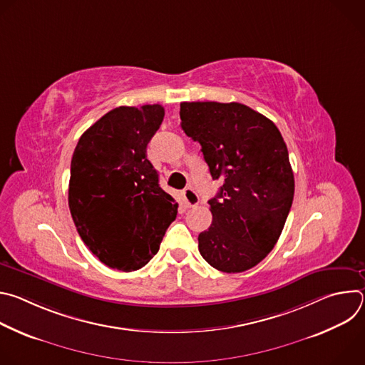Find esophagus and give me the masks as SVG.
<instances>
[{
    "instance_id": "obj_1",
    "label": "esophagus",
    "mask_w": 365,
    "mask_h": 365,
    "mask_svg": "<svg viewBox=\"0 0 365 365\" xmlns=\"http://www.w3.org/2000/svg\"><path fill=\"white\" fill-rule=\"evenodd\" d=\"M182 199H183V203L186 207H193L199 203V196L192 187H187L182 192Z\"/></svg>"
}]
</instances>
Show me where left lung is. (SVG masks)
<instances>
[{
    "instance_id": "1",
    "label": "left lung",
    "mask_w": 365,
    "mask_h": 365,
    "mask_svg": "<svg viewBox=\"0 0 365 365\" xmlns=\"http://www.w3.org/2000/svg\"><path fill=\"white\" fill-rule=\"evenodd\" d=\"M180 120L222 180L207 200L212 225L199 234V252L220 272H245L273 250L292 207L286 143L273 121L240 102H182Z\"/></svg>"
}]
</instances>
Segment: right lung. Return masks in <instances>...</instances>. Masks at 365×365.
Listing matches in <instances>:
<instances>
[{"instance_id": "1", "label": "right lung", "mask_w": 365, "mask_h": 365, "mask_svg": "<svg viewBox=\"0 0 365 365\" xmlns=\"http://www.w3.org/2000/svg\"><path fill=\"white\" fill-rule=\"evenodd\" d=\"M163 118L159 103L114 108L81 135L73 151L71 215L86 247L111 269L144 267L178 215V203L147 159Z\"/></svg>"}]
</instances>
